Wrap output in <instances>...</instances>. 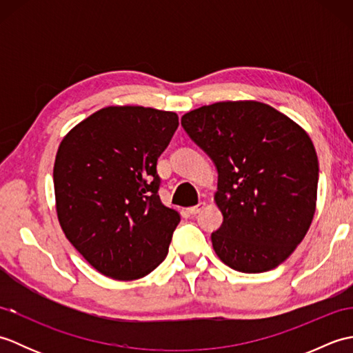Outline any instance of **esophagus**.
I'll use <instances>...</instances> for the list:
<instances>
[{"label":"esophagus","mask_w":353,"mask_h":353,"mask_svg":"<svg viewBox=\"0 0 353 353\" xmlns=\"http://www.w3.org/2000/svg\"><path fill=\"white\" fill-rule=\"evenodd\" d=\"M206 206V203L205 201H200V203L197 205V206H192V208H188V212L191 214V215H197L201 209H203Z\"/></svg>","instance_id":"esophagus-1"}]
</instances>
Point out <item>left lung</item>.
Masks as SVG:
<instances>
[{"instance_id": "1", "label": "left lung", "mask_w": 353, "mask_h": 353, "mask_svg": "<svg viewBox=\"0 0 353 353\" xmlns=\"http://www.w3.org/2000/svg\"><path fill=\"white\" fill-rule=\"evenodd\" d=\"M219 172L223 224L211 239L236 272L262 273L294 252L316 212L319 161L302 127L259 101H221L182 117Z\"/></svg>"}]
</instances>
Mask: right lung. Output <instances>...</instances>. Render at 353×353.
I'll use <instances>...</instances> for the list:
<instances>
[{"label":"right lung","instance_id":"1","mask_svg":"<svg viewBox=\"0 0 353 353\" xmlns=\"http://www.w3.org/2000/svg\"><path fill=\"white\" fill-rule=\"evenodd\" d=\"M177 127L174 112L110 106L59 145L52 171L59 223L101 274L139 279L167 258L181 215L162 205L156 165Z\"/></svg>","mask_w":353,"mask_h":353}]
</instances>
